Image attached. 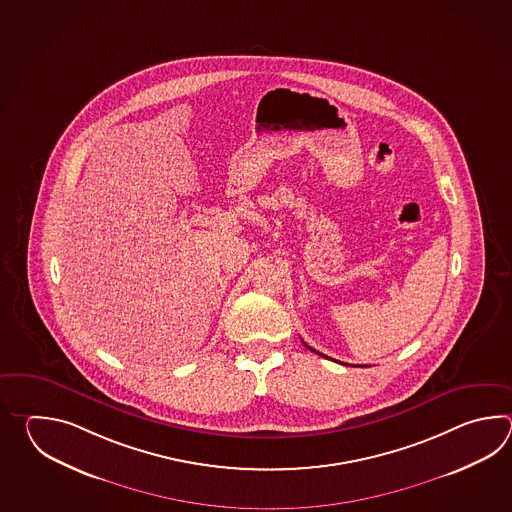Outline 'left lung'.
I'll return each mask as SVG.
<instances>
[{
	"instance_id": "left-lung-1",
	"label": "left lung",
	"mask_w": 512,
	"mask_h": 512,
	"mask_svg": "<svg viewBox=\"0 0 512 512\" xmlns=\"http://www.w3.org/2000/svg\"><path fill=\"white\" fill-rule=\"evenodd\" d=\"M305 344V342H304ZM305 348L307 349H311V351H315V349L311 348V346H307V344H305ZM316 355H322V353H318V351H315ZM322 357H326V355H322Z\"/></svg>"
}]
</instances>
